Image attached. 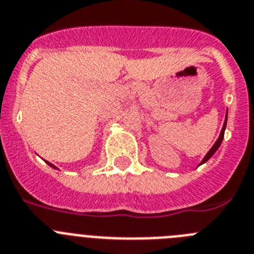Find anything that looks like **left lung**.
Masks as SVG:
<instances>
[{
  "mask_svg": "<svg viewBox=\"0 0 254 254\" xmlns=\"http://www.w3.org/2000/svg\"><path fill=\"white\" fill-rule=\"evenodd\" d=\"M226 121H228V112H226V116H225V123H224V127H222V129H221V133H220V136H219V138H217V140H216V142H215V144H213L212 147H211V149H209V151L207 152V154H206V156H204L203 160L200 161V164L198 165V166H200V165H202V164L207 162V161H208L209 158L212 157L213 153H215V152L217 151V149H219V147H220V145H221V143H222V139H224L225 129H226Z\"/></svg>",
  "mask_w": 254,
  "mask_h": 254,
  "instance_id": "1",
  "label": "left lung"
}]
</instances>
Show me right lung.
<instances>
[{
  "label": "right lung",
  "instance_id": "1",
  "mask_svg": "<svg viewBox=\"0 0 254 254\" xmlns=\"http://www.w3.org/2000/svg\"><path fill=\"white\" fill-rule=\"evenodd\" d=\"M46 162H47V164H48V165H50V166H51V167H54V169H57V167H56V166H55V165H52V164H51V162H48V161H46Z\"/></svg>",
  "mask_w": 254,
  "mask_h": 254
}]
</instances>
